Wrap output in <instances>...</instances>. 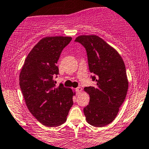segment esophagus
I'll list each match as a JSON object with an SVG mask.
<instances>
[{
  "label": "esophagus",
  "instance_id": "esophagus-1",
  "mask_svg": "<svg viewBox=\"0 0 149 149\" xmlns=\"http://www.w3.org/2000/svg\"><path fill=\"white\" fill-rule=\"evenodd\" d=\"M82 88L81 87H78L76 88V92L77 94H79V93H81V92H82Z\"/></svg>",
  "mask_w": 149,
  "mask_h": 149
}]
</instances>
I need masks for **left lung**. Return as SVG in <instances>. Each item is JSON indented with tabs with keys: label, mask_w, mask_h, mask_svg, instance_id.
<instances>
[{
	"label": "left lung",
	"mask_w": 149,
	"mask_h": 149,
	"mask_svg": "<svg viewBox=\"0 0 149 149\" xmlns=\"http://www.w3.org/2000/svg\"><path fill=\"white\" fill-rule=\"evenodd\" d=\"M75 42L86 49L89 70L95 86L84 88L90 95L83 112L88 124L96 127L109 125L117 117L128 91L126 68L118 52L96 35H81Z\"/></svg>",
	"instance_id": "obj_1"
}]
</instances>
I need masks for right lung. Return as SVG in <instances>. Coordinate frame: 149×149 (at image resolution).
Segmentation results:
<instances>
[{
    "instance_id": "right-lung-1",
    "label": "right lung",
    "mask_w": 149,
    "mask_h": 149,
    "mask_svg": "<svg viewBox=\"0 0 149 149\" xmlns=\"http://www.w3.org/2000/svg\"><path fill=\"white\" fill-rule=\"evenodd\" d=\"M70 37L42 39L27 55L19 73V86L29 112L47 127H57L66 121L75 95L62 83L56 87L54 77L62 50L70 43Z\"/></svg>"
}]
</instances>
